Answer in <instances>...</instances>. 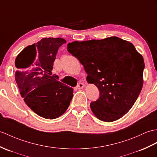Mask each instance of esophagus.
Segmentation results:
<instances>
[{"mask_svg": "<svg viewBox=\"0 0 157 157\" xmlns=\"http://www.w3.org/2000/svg\"><path fill=\"white\" fill-rule=\"evenodd\" d=\"M84 86H85V85L83 84V83H79L78 84V86H77V88L78 89H82L83 87H84Z\"/></svg>", "mask_w": 157, "mask_h": 157, "instance_id": "1", "label": "esophagus"}]
</instances>
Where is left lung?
<instances>
[{"instance_id": "left-lung-1", "label": "left lung", "mask_w": 157, "mask_h": 157, "mask_svg": "<svg viewBox=\"0 0 157 157\" xmlns=\"http://www.w3.org/2000/svg\"><path fill=\"white\" fill-rule=\"evenodd\" d=\"M67 51L83 65L87 82L100 91V98L90 104L94 115L107 122L124 116L143 85L144 59L132 43L110 37L69 43Z\"/></svg>"}]
</instances>
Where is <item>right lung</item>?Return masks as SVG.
Wrapping results in <instances>:
<instances>
[{"mask_svg":"<svg viewBox=\"0 0 157 157\" xmlns=\"http://www.w3.org/2000/svg\"><path fill=\"white\" fill-rule=\"evenodd\" d=\"M66 43L63 38H43L29 45L15 59V80L21 96L31 110L41 117H59L70 105L71 87L52 75L59 47Z\"/></svg>","mask_w":157,"mask_h":157,"instance_id":"1","label":"right lung"}]
</instances>
